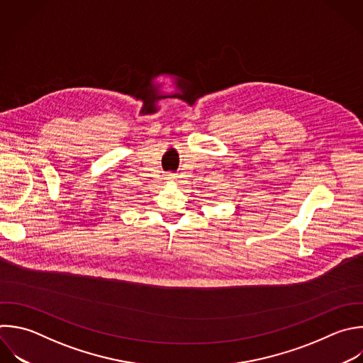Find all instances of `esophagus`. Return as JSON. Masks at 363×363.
Listing matches in <instances>:
<instances>
[{
	"label": "esophagus",
	"mask_w": 363,
	"mask_h": 363,
	"mask_svg": "<svg viewBox=\"0 0 363 363\" xmlns=\"http://www.w3.org/2000/svg\"><path fill=\"white\" fill-rule=\"evenodd\" d=\"M164 179H166V180H174L176 176H174L173 173H166V174H164Z\"/></svg>",
	"instance_id": "esophagus-1"
}]
</instances>
